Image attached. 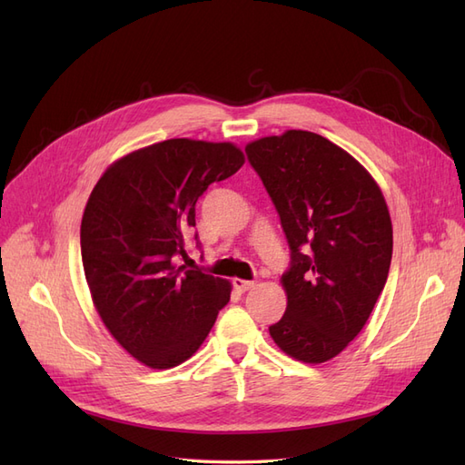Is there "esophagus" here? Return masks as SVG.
<instances>
[{"mask_svg": "<svg viewBox=\"0 0 465 465\" xmlns=\"http://www.w3.org/2000/svg\"><path fill=\"white\" fill-rule=\"evenodd\" d=\"M252 287H254V281H246V279H234V289H236V291L246 292V291H250Z\"/></svg>", "mask_w": 465, "mask_h": 465, "instance_id": "obj_1", "label": "esophagus"}]
</instances>
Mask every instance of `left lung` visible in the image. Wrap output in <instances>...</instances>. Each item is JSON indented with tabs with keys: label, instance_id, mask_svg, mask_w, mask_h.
I'll use <instances>...</instances> for the list:
<instances>
[{
	"label": "left lung",
	"instance_id": "1",
	"mask_svg": "<svg viewBox=\"0 0 465 465\" xmlns=\"http://www.w3.org/2000/svg\"><path fill=\"white\" fill-rule=\"evenodd\" d=\"M291 248L287 311L270 326L289 357L320 364L367 323L391 262V219L376 180L330 139L304 130L246 145Z\"/></svg>",
	"mask_w": 465,
	"mask_h": 465
}]
</instances>
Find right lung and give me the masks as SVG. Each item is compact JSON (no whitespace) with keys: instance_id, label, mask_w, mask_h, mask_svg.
Instances as JSON below:
<instances>
[{"instance_id":"add662e5","label":"right lung","mask_w":465,"mask_h":465,"mask_svg":"<svg viewBox=\"0 0 465 465\" xmlns=\"http://www.w3.org/2000/svg\"><path fill=\"white\" fill-rule=\"evenodd\" d=\"M242 164L234 143L166 139L112 163L89 195L81 258L93 304L110 335L149 369L190 359L231 299L227 279L174 258H186L200 195Z\"/></svg>"}]
</instances>
